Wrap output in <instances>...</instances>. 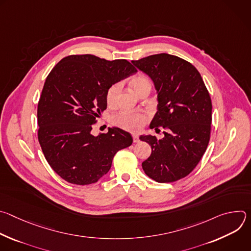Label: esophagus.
I'll use <instances>...</instances> for the list:
<instances>
[{
	"label": "esophagus",
	"mask_w": 251,
	"mask_h": 251,
	"mask_svg": "<svg viewBox=\"0 0 251 251\" xmlns=\"http://www.w3.org/2000/svg\"><path fill=\"white\" fill-rule=\"evenodd\" d=\"M133 141H134L135 143L139 142V137H138L137 134H133Z\"/></svg>",
	"instance_id": "esophagus-1"
}]
</instances>
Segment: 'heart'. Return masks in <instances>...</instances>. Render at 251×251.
I'll list each match as a JSON object with an SVG mask.
<instances>
[{
	"mask_svg": "<svg viewBox=\"0 0 251 251\" xmlns=\"http://www.w3.org/2000/svg\"><path fill=\"white\" fill-rule=\"evenodd\" d=\"M131 87L133 91L139 95L142 91L146 89H151V81L146 76H136L131 81ZM120 83L113 84L108 91H107L106 100L108 105H113L116 102L117 95L120 91ZM147 121V116L143 113H136V112H121L113 117V123L118 127L131 131V132H138L142 129Z\"/></svg>",
	"mask_w": 251,
	"mask_h": 251,
	"instance_id": "obj_1",
	"label": "heart"
}]
</instances>
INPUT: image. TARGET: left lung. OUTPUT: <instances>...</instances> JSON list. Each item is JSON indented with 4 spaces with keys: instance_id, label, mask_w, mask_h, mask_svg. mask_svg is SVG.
<instances>
[{
    "instance_id": "left-lung-1",
    "label": "left lung",
    "mask_w": 251,
    "mask_h": 251,
    "mask_svg": "<svg viewBox=\"0 0 251 251\" xmlns=\"http://www.w3.org/2000/svg\"><path fill=\"white\" fill-rule=\"evenodd\" d=\"M132 63L154 82L157 112L150 128L158 133L141 135L152 148L142 163L145 174L158 183H172L188 176L201 161L209 142L211 100L198 69L168 53L150 55Z\"/></svg>"
}]
</instances>
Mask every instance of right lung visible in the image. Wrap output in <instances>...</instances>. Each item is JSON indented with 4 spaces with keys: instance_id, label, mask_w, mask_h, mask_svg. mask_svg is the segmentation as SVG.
Returning a JSON list of instances; mask_svg holds the SVG:
<instances>
[{
    "instance_id": "obj_1",
    "label": "right lung",
    "mask_w": 251,
    "mask_h": 251,
    "mask_svg": "<svg viewBox=\"0 0 251 251\" xmlns=\"http://www.w3.org/2000/svg\"><path fill=\"white\" fill-rule=\"evenodd\" d=\"M136 73L126 59L92 54L66 56L51 69L38 105V137L48 163L66 182L96 183L115 154L132 144L131 134L120 128L98 136L91 130L106 109L108 89Z\"/></svg>"
}]
</instances>
